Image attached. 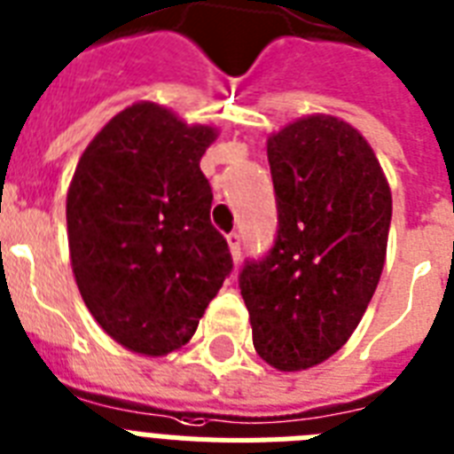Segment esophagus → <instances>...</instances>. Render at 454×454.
<instances>
[{
    "instance_id": "34e87169",
    "label": "esophagus",
    "mask_w": 454,
    "mask_h": 454,
    "mask_svg": "<svg viewBox=\"0 0 454 454\" xmlns=\"http://www.w3.org/2000/svg\"><path fill=\"white\" fill-rule=\"evenodd\" d=\"M228 247H231L233 261H235V263H238L239 256H242V238H239V233H231V235H228Z\"/></svg>"
}]
</instances>
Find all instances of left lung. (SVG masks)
I'll return each mask as SVG.
<instances>
[{
  "instance_id": "obj_1",
  "label": "left lung",
  "mask_w": 454,
  "mask_h": 454,
  "mask_svg": "<svg viewBox=\"0 0 454 454\" xmlns=\"http://www.w3.org/2000/svg\"><path fill=\"white\" fill-rule=\"evenodd\" d=\"M278 238L247 261L239 291L254 348L278 371L329 359L355 333L380 282L392 193L368 142L335 116L268 137Z\"/></svg>"
}]
</instances>
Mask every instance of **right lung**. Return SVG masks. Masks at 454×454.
I'll return each instance as SVG.
<instances>
[{"mask_svg": "<svg viewBox=\"0 0 454 454\" xmlns=\"http://www.w3.org/2000/svg\"><path fill=\"white\" fill-rule=\"evenodd\" d=\"M215 139L209 125L137 102L95 135L69 184V259L81 298L137 355L186 345L233 270L200 169Z\"/></svg>", "mask_w": 454, "mask_h": 454, "instance_id": "add662e5", "label": "right lung"}]
</instances>
